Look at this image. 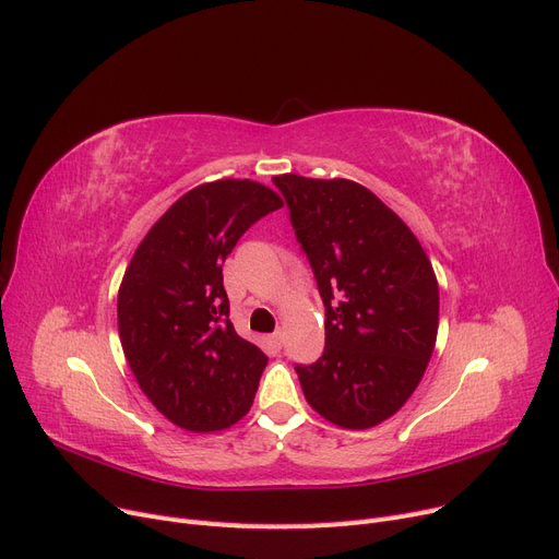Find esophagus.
<instances>
[{"label": "esophagus", "mask_w": 559, "mask_h": 559, "mask_svg": "<svg viewBox=\"0 0 559 559\" xmlns=\"http://www.w3.org/2000/svg\"><path fill=\"white\" fill-rule=\"evenodd\" d=\"M270 343H272L276 349H281V347H283V331L272 333V335H270Z\"/></svg>", "instance_id": "34e87169"}]
</instances>
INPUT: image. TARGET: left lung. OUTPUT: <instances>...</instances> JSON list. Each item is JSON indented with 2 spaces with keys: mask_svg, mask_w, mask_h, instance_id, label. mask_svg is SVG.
<instances>
[{
  "mask_svg": "<svg viewBox=\"0 0 559 559\" xmlns=\"http://www.w3.org/2000/svg\"><path fill=\"white\" fill-rule=\"evenodd\" d=\"M326 306V347L297 366L306 402L343 429L381 425L418 388L439 333V281L411 228L345 178H274Z\"/></svg>",
  "mask_w": 559,
  "mask_h": 559,
  "instance_id": "8db88e82",
  "label": "left lung"
}]
</instances>
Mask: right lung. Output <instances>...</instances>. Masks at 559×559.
I'll use <instances>...</instances> for the list:
<instances>
[{
  "label": "right lung",
  "mask_w": 559,
  "mask_h": 559,
  "mask_svg": "<svg viewBox=\"0 0 559 559\" xmlns=\"http://www.w3.org/2000/svg\"><path fill=\"white\" fill-rule=\"evenodd\" d=\"M283 207L249 178L203 182L145 233L118 287V335L159 414L193 433L249 414L266 356L228 320L224 262L260 216Z\"/></svg>",
  "instance_id": "add662e5"
}]
</instances>
